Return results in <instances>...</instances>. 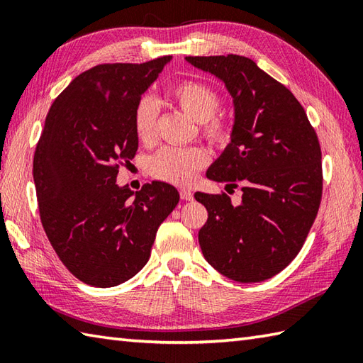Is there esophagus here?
Returning a JSON list of instances; mask_svg holds the SVG:
<instances>
[{"label":"esophagus","instance_id":"34e87169","mask_svg":"<svg viewBox=\"0 0 363 363\" xmlns=\"http://www.w3.org/2000/svg\"><path fill=\"white\" fill-rule=\"evenodd\" d=\"M179 195H181L184 201H190V199H194V191L189 190V189H181Z\"/></svg>","mask_w":363,"mask_h":363}]
</instances>
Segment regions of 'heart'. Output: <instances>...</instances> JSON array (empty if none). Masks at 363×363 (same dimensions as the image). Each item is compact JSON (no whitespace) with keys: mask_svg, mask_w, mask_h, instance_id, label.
Returning <instances> with one entry per match:
<instances>
[{"mask_svg":"<svg viewBox=\"0 0 363 363\" xmlns=\"http://www.w3.org/2000/svg\"><path fill=\"white\" fill-rule=\"evenodd\" d=\"M176 106L196 123H201L203 134L213 145L225 146L233 135V126L223 117H213L220 106L217 91L196 81H182L172 89ZM157 103L145 96L137 103L134 111L135 134L143 143H152L156 138ZM207 164V152L199 146L190 148H164L150 162V172L154 177L176 186H190L196 173Z\"/></svg>","mask_w":363,"mask_h":363,"instance_id":"b5f03b06","label":"heart"}]
</instances>
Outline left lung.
<instances>
[{
  "label": "left lung",
  "mask_w": 363,
  "mask_h": 363,
  "mask_svg": "<svg viewBox=\"0 0 363 363\" xmlns=\"http://www.w3.org/2000/svg\"><path fill=\"white\" fill-rule=\"evenodd\" d=\"M225 84L233 98L230 142L206 172L207 179L242 187V201L196 191L206 206L198 240L204 259L237 282L269 279L303 248L321 201V150L303 106L254 60L186 57Z\"/></svg>",
  "instance_id": "left-lung-1"
}]
</instances>
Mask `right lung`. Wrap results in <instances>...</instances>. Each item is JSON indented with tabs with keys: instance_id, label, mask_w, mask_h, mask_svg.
<instances>
[{
	"instance_id": "1",
	"label": "right lung",
	"mask_w": 363,
	"mask_h": 363,
	"mask_svg": "<svg viewBox=\"0 0 363 363\" xmlns=\"http://www.w3.org/2000/svg\"><path fill=\"white\" fill-rule=\"evenodd\" d=\"M172 56L104 64L68 84L46 115L34 154L40 220L62 264L95 287L126 282L146 265L177 190L152 181L118 186V162L138 148L134 111Z\"/></svg>"
}]
</instances>
